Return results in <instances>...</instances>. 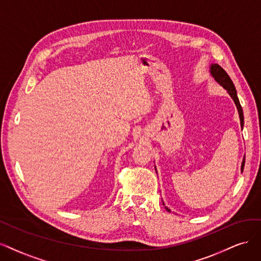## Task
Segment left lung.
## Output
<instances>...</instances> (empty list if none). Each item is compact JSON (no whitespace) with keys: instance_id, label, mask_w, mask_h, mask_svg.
Listing matches in <instances>:
<instances>
[{"instance_id":"left-lung-1","label":"left lung","mask_w":261,"mask_h":261,"mask_svg":"<svg viewBox=\"0 0 261 261\" xmlns=\"http://www.w3.org/2000/svg\"><path fill=\"white\" fill-rule=\"evenodd\" d=\"M210 72H212L213 77L215 78V80L219 83L220 86H222L226 91H228V93L230 94V96L233 98L235 105L238 107V111H239V115H240V120H241V125L243 127L244 125V115H243V109L242 106L240 104V100L238 97V93H237V90H235V87L233 85V82L231 80V78L229 77V74L225 72V70L220 67L218 64H213L210 66ZM244 165H245V159H244L243 163H242V171L244 169ZM167 212H170L169 208L165 207Z\"/></svg>"}]
</instances>
